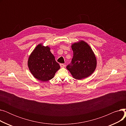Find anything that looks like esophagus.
I'll list each match as a JSON object with an SVG mask.
<instances>
[{"label": "esophagus", "mask_w": 126, "mask_h": 126, "mask_svg": "<svg viewBox=\"0 0 126 126\" xmlns=\"http://www.w3.org/2000/svg\"><path fill=\"white\" fill-rule=\"evenodd\" d=\"M60 67H61V68H63V67H65V64H63V63L60 64Z\"/></svg>", "instance_id": "1"}]
</instances>
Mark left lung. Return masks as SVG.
<instances>
[{
  "label": "left lung",
  "mask_w": 126,
  "mask_h": 126,
  "mask_svg": "<svg viewBox=\"0 0 126 126\" xmlns=\"http://www.w3.org/2000/svg\"><path fill=\"white\" fill-rule=\"evenodd\" d=\"M73 58L66 68L73 77L78 80L87 78L93 73L96 66V58L87 43L81 41L71 46Z\"/></svg>",
  "instance_id": "8db88e82"
}]
</instances>
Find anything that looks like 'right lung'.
Returning <instances> with one entry per match:
<instances>
[{
    "label": "right lung",
    "instance_id": "1",
    "mask_svg": "<svg viewBox=\"0 0 126 126\" xmlns=\"http://www.w3.org/2000/svg\"><path fill=\"white\" fill-rule=\"evenodd\" d=\"M28 66L34 77L41 81L51 80L60 67L49 47L41 44L37 45L30 55Z\"/></svg>",
    "mask_w": 126,
    "mask_h": 126
}]
</instances>
